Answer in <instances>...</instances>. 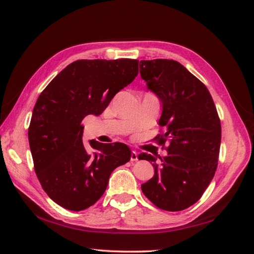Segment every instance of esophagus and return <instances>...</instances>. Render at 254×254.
<instances>
[{
    "label": "esophagus",
    "instance_id": "34e87169",
    "mask_svg": "<svg viewBox=\"0 0 254 254\" xmlns=\"http://www.w3.org/2000/svg\"><path fill=\"white\" fill-rule=\"evenodd\" d=\"M137 160H138L137 152L135 151V150H132V152H131V161H132V162H135V161H137Z\"/></svg>",
    "mask_w": 254,
    "mask_h": 254
}]
</instances>
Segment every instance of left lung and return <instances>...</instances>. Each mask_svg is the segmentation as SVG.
Instances as JSON below:
<instances>
[{"label": "left lung", "mask_w": 254, "mask_h": 254, "mask_svg": "<svg viewBox=\"0 0 254 254\" xmlns=\"http://www.w3.org/2000/svg\"><path fill=\"white\" fill-rule=\"evenodd\" d=\"M139 72L148 90L160 99L159 126L166 132L155 138L168 143V155L141 152L155 174L141 191L156 207L182 211L201 198L215 174L221 146V121L210 92L201 81L172 60L140 61Z\"/></svg>", "instance_id": "obj_1"}]
</instances>
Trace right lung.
<instances>
[{
  "mask_svg": "<svg viewBox=\"0 0 254 254\" xmlns=\"http://www.w3.org/2000/svg\"><path fill=\"white\" fill-rule=\"evenodd\" d=\"M138 74V61L81 60L53 79L35 103L28 129L34 171L53 201L85 210L103 196L113 171L131 159L126 144H102L87 152L82 120L99 116L110 100Z\"/></svg>",
  "mask_w": 254,
  "mask_h": 254,
  "instance_id": "right-lung-1",
  "label": "right lung"
}]
</instances>
